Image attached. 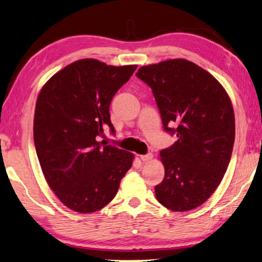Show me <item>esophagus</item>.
Here are the masks:
<instances>
[{"mask_svg":"<svg viewBox=\"0 0 262 262\" xmlns=\"http://www.w3.org/2000/svg\"><path fill=\"white\" fill-rule=\"evenodd\" d=\"M152 159V154L151 152H148L146 155H140V160L142 162H147V161H150Z\"/></svg>","mask_w":262,"mask_h":262,"instance_id":"34e87169","label":"esophagus"}]
</instances>
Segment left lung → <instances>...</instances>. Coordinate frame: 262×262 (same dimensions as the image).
Segmentation results:
<instances>
[{
	"label": "left lung",
	"mask_w": 262,
	"mask_h": 262,
	"mask_svg": "<svg viewBox=\"0 0 262 262\" xmlns=\"http://www.w3.org/2000/svg\"><path fill=\"white\" fill-rule=\"evenodd\" d=\"M137 77L149 85L166 132L177 135L161 150L164 179L155 187L166 209L185 212L204 203L218 188L235 141V116L224 86L186 59L142 66ZM176 124V129L170 128Z\"/></svg>",
	"instance_id": "left-lung-1"
}]
</instances>
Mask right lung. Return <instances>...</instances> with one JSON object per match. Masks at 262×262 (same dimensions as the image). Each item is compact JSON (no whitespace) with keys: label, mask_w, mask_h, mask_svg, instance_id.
Wrapping results in <instances>:
<instances>
[{"label":"right lung","mask_w":262,"mask_h":262,"mask_svg":"<svg viewBox=\"0 0 262 262\" xmlns=\"http://www.w3.org/2000/svg\"><path fill=\"white\" fill-rule=\"evenodd\" d=\"M137 65L81 59L54 74L38 93L34 142L44 178L62 204L92 213L114 199L132 166V152L99 141L114 133L110 105Z\"/></svg>","instance_id":"right-lung-1"}]
</instances>
